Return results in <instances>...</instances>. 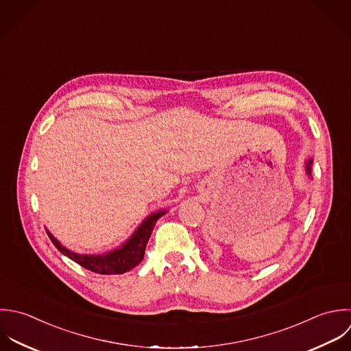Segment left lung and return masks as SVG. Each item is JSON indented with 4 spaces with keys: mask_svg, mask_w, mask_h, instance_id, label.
I'll use <instances>...</instances> for the list:
<instances>
[{
    "mask_svg": "<svg viewBox=\"0 0 351 351\" xmlns=\"http://www.w3.org/2000/svg\"><path fill=\"white\" fill-rule=\"evenodd\" d=\"M312 164H313V160H312V158H309V160L306 161V164H305V171H306L308 176H311V178H312Z\"/></svg>",
    "mask_w": 351,
    "mask_h": 351,
    "instance_id": "1",
    "label": "left lung"
}]
</instances>
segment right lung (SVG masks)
I'll return each instance as SVG.
<instances>
[{"mask_svg": "<svg viewBox=\"0 0 351 351\" xmlns=\"http://www.w3.org/2000/svg\"><path fill=\"white\" fill-rule=\"evenodd\" d=\"M168 210L162 209L149 215L135 230V232L117 249H113L102 254H79L64 247L51 234L46 230L53 245L68 258L82 265L83 268L101 274V275H121L135 268L145 256V249L157 220L164 216Z\"/></svg>", "mask_w": 351, "mask_h": 351, "instance_id": "right-lung-1", "label": "right lung"}]
</instances>
